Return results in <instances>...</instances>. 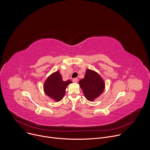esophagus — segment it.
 Instances as JSON below:
<instances>
[{
  "label": "esophagus",
  "mask_w": 150,
  "mask_h": 150,
  "mask_svg": "<svg viewBox=\"0 0 150 150\" xmlns=\"http://www.w3.org/2000/svg\"><path fill=\"white\" fill-rule=\"evenodd\" d=\"M78 78H73V79H72V81H73V82L76 83V82H78Z\"/></svg>",
  "instance_id": "1"
}]
</instances>
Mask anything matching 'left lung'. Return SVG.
<instances>
[{
	"label": "left lung",
	"mask_w": 150,
	"mask_h": 150,
	"mask_svg": "<svg viewBox=\"0 0 150 150\" xmlns=\"http://www.w3.org/2000/svg\"><path fill=\"white\" fill-rule=\"evenodd\" d=\"M79 84L87 100L93 101L98 97L104 89V82L96 72L87 69L85 77L79 81Z\"/></svg>",
	"instance_id": "8db88e82"
}]
</instances>
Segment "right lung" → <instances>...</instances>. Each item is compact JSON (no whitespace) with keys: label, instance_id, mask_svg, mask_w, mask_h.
Listing matches in <instances>:
<instances>
[{"label":"right lung","instance_id":"obj_1","mask_svg":"<svg viewBox=\"0 0 150 150\" xmlns=\"http://www.w3.org/2000/svg\"><path fill=\"white\" fill-rule=\"evenodd\" d=\"M72 83L70 80L63 81L59 71L50 75L46 81L44 85L45 93L56 101L61 100L65 94L67 85Z\"/></svg>","mask_w":150,"mask_h":150}]
</instances>
